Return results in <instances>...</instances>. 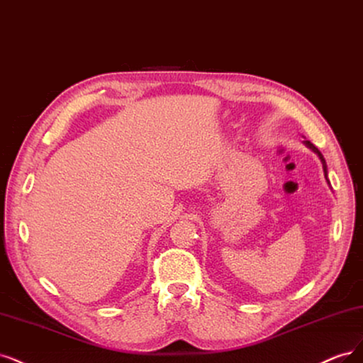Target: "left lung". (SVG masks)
<instances>
[{
    "mask_svg": "<svg viewBox=\"0 0 363 363\" xmlns=\"http://www.w3.org/2000/svg\"><path fill=\"white\" fill-rule=\"evenodd\" d=\"M303 143H305V145H306L312 152H315V154H317V155H318V158L321 160V162H323V169H324V177H325V181H327V184L330 185V181H329V178H327V164H325V160H324L323 154H321V152L318 150V147H315V146L309 142V140H305V142H303Z\"/></svg>",
    "mask_w": 363,
    "mask_h": 363,
    "instance_id": "1",
    "label": "left lung"
}]
</instances>
